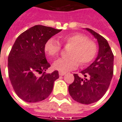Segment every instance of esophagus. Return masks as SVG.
I'll list each match as a JSON object with an SVG mask.
<instances>
[{
  "mask_svg": "<svg viewBox=\"0 0 122 122\" xmlns=\"http://www.w3.org/2000/svg\"><path fill=\"white\" fill-rule=\"evenodd\" d=\"M58 73H59V75H60V76H64V75H66V72H62V71H60Z\"/></svg>",
  "mask_w": 122,
  "mask_h": 122,
  "instance_id": "esophagus-1",
  "label": "esophagus"
}]
</instances>
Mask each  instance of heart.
<instances>
[{
    "mask_svg": "<svg viewBox=\"0 0 122 122\" xmlns=\"http://www.w3.org/2000/svg\"><path fill=\"white\" fill-rule=\"evenodd\" d=\"M61 42L71 46L67 58H61L56 60L53 67L55 70L67 71L77 67L79 62L81 66H86L92 61L97 53V44L82 33H74L60 36ZM46 53L50 57H55L61 51V45L58 40L49 38L44 46Z\"/></svg>",
    "mask_w": 122,
    "mask_h": 122,
    "instance_id": "b5f03b06",
    "label": "heart"
}]
</instances>
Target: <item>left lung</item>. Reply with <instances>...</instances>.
I'll return each mask as SVG.
<instances>
[{
	"label": "left lung",
	"instance_id": "obj_1",
	"mask_svg": "<svg viewBox=\"0 0 122 122\" xmlns=\"http://www.w3.org/2000/svg\"><path fill=\"white\" fill-rule=\"evenodd\" d=\"M97 38L99 45L98 56L94 62L80 72L84 78L74 74L75 80L69 86L74 100L83 104L98 101L109 87L113 75L114 55L106 38L89 28H86Z\"/></svg>",
	"mask_w": 122,
	"mask_h": 122
}]
</instances>
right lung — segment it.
<instances>
[{"label":"right lung","mask_w":122,"mask_h":122,"mask_svg":"<svg viewBox=\"0 0 122 122\" xmlns=\"http://www.w3.org/2000/svg\"><path fill=\"white\" fill-rule=\"evenodd\" d=\"M61 31L36 25L23 32L15 40L8 56V75L15 92L23 100L38 102L47 98L52 92L59 75L58 71L45 72L51 65L46 60L44 46Z\"/></svg>","instance_id":"right-lung-1"}]
</instances>
